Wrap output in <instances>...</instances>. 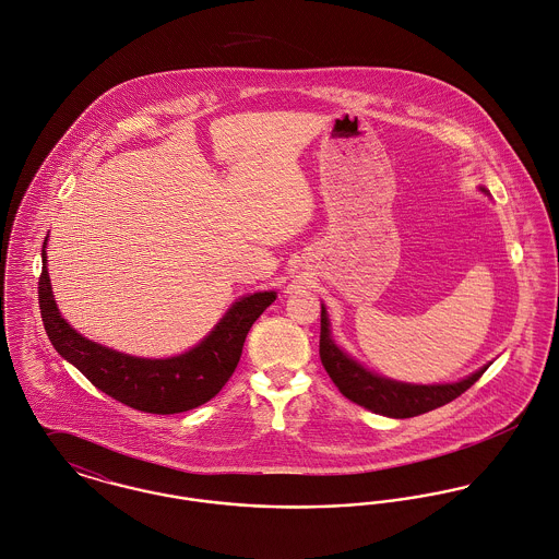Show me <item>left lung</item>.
<instances>
[{
	"mask_svg": "<svg viewBox=\"0 0 559 559\" xmlns=\"http://www.w3.org/2000/svg\"><path fill=\"white\" fill-rule=\"evenodd\" d=\"M480 190L487 192L485 188ZM319 358L323 369L328 371L330 379L334 381V385L341 390L343 396L388 418H414L437 409L454 401L456 396H461L467 388H472L483 377V372L489 369L487 365L480 371L472 372L461 381L433 383V385H418V383H405V381L381 377L358 365L332 341L330 319L323 305H321Z\"/></svg>",
	"mask_w": 559,
	"mask_h": 559,
	"instance_id": "left-lung-1",
	"label": "left lung"
}]
</instances>
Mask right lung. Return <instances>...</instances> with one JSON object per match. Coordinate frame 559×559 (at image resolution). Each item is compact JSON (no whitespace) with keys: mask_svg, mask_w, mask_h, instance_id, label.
Returning a JSON list of instances; mask_svg holds the SVG:
<instances>
[{"mask_svg":"<svg viewBox=\"0 0 559 559\" xmlns=\"http://www.w3.org/2000/svg\"><path fill=\"white\" fill-rule=\"evenodd\" d=\"M47 238L38 281L40 314L51 345L98 390L132 409L180 414L214 399L236 371L250 325L276 300V292H259L231 305L214 330L187 354L150 360L120 354L85 336L60 314L47 272Z\"/></svg>","mask_w":559,"mask_h":559,"instance_id":"1","label":"right lung"}]
</instances>
